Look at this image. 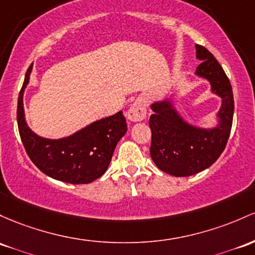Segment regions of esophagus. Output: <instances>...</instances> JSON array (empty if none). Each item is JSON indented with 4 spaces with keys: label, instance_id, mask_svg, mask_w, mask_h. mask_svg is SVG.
<instances>
[{
    "label": "esophagus",
    "instance_id": "esophagus-1",
    "mask_svg": "<svg viewBox=\"0 0 255 255\" xmlns=\"http://www.w3.org/2000/svg\"><path fill=\"white\" fill-rule=\"evenodd\" d=\"M128 120L132 122H140L146 117V104L142 99H136L135 102L130 105L127 113Z\"/></svg>",
    "mask_w": 255,
    "mask_h": 255
}]
</instances>
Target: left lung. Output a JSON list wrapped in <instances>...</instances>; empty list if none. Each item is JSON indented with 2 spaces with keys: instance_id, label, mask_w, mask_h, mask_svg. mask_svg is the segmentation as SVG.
Masks as SVG:
<instances>
[{
  "instance_id": "1",
  "label": "left lung",
  "mask_w": 255,
  "mask_h": 255,
  "mask_svg": "<svg viewBox=\"0 0 255 255\" xmlns=\"http://www.w3.org/2000/svg\"><path fill=\"white\" fill-rule=\"evenodd\" d=\"M196 57L201 64L197 76L211 82L212 92L222 98L218 125L201 128L187 123L169 99L151 105L150 155L159 169L174 177H189L205 170L219 158L230 136L234 117V94L231 83L214 55L196 44Z\"/></svg>"
}]
</instances>
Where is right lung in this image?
<instances>
[{"label":"right lung","mask_w":255,"mask_h":255,"mask_svg":"<svg viewBox=\"0 0 255 255\" xmlns=\"http://www.w3.org/2000/svg\"><path fill=\"white\" fill-rule=\"evenodd\" d=\"M29 66L18 98L16 120L27 156L48 177L70 184H88L108 169L115 147L127 132L122 111L98 120L72 135L61 139L42 138L25 121L23 96L30 80Z\"/></svg>","instance_id":"right-lung-1"}]
</instances>
